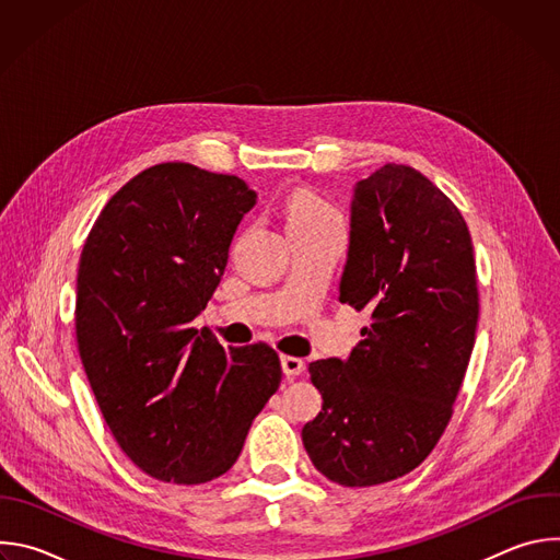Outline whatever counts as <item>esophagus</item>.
Instances as JSON below:
<instances>
[{
    "label": "esophagus",
    "mask_w": 560,
    "mask_h": 560,
    "mask_svg": "<svg viewBox=\"0 0 560 560\" xmlns=\"http://www.w3.org/2000/svg\"><path fill=\"white\" fill-rule=\"evenodd\" d=\"M281 368H283V374L292 381L303 374L305 363H303V359H296V357H281Z\"/></svg>",
    "instance_id": "obj_1"
}]
</instances>
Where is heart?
Returning <instances> with one entry per match:
<instances>
[{
	"mask_svg": "<svg viewBox=\"0 0 560 560\" xmlns=\"http://www.w3.org/2000/svg\"><path fill=\"white\" fill-rule=\"evenodd\" d=\"M288 225H310L339 219L337 210L312 192H294L285 206Z\"/></svg>",
	"mask_w": 560,
	"mask_h": 560,
	"instance_id": "obj_1",
	"label": "heart"
}]
</instances>
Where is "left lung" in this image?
<instances>
[{
	"mask_svg": "<svg viewBox=\"0 0 560 560\" xmlns=\"http://www.w3.org/2000/svg\"><path fill=\"white\" fill-rule=\"evenodd\" d=\"M339 301L372 324L346 361L310 363L324 406L301 439L330 481L370 488L412 471L439 443L478 322L467 223L419 171L385 164L357 182Z\"/></svg>",
	"mask_w": 560,
	"mask_h": 560,
	"instance_id": "obj_1",
	"label": "left lung"
}]
</instances>
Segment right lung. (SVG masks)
Returning <instances> with one entry per match:
<instances>
[{"label":"right lung","instance_id":"add662e5","mask_svg":"<svg viewBox=\"0 0 560 560\" xmlns=\"http://www.w3.org/2000/svg\"><path fill=\"white\" fill-rule=\"evenodd\" d=\"M255 203L234 175L156 164L110 197L79 259V357L115 441L159 481L225 474L281 383L268 343L225 350L192 328Z\"/></svg>","mask_w":560,"mask_h":560}]
</instances>
